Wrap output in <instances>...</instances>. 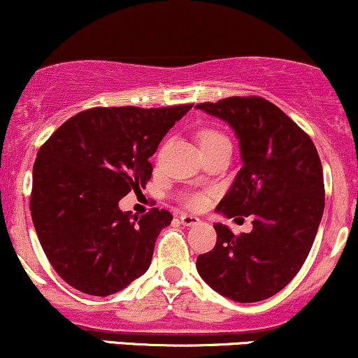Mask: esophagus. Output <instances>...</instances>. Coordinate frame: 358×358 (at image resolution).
I'll use <instances>...</instances> for the list:
<instances>
[{
	"label": "esophagus",
	"mask_w": 358,
	"mask_h": 358,
	"mask_svg": "<svg viewBox=\"0 0 358 358\" xmlns=\"http://www.w3.org/2000/svg\"><path fill=\"white\" fill-rule=\"evenodd\" d=\"M180 222H182L185 227H193V225H196V223H200V218L195 217V215L183 213V215H180Z\"/></svg>",
	"instance_id": "esophagus-1"
}]
</instances>
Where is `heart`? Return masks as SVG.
I'll use <instances>...</instances> for the list:
<instances>
[{
  "mask_svg": "<svg viewBox=\"0 0 358 358\" xmlns=\"http://www.w3.org/2000/svg\"><path fill=\"white\" fill-rule=\"evenodd\" d=\"M223 136L220 131L217 130H205L200 133V146L203 145H208V143H215V141L218 140H223ZM187 203L188 206H192V208H198V206H201L205 203V196L203 195H190L187 198Z\"/></svg>",
  "mask_w": 358,
  "mask_h": 358,
  "instance_id": "b5f03b06",
  "label": "heart"
}]
</instances>
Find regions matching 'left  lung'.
I'll list each match as a JSON object with an SVG mask.
<instances>
[{
    "mask_svg": "<svg viewBox=\"0 0 358 358\" xmlns=\"http://www.w3.org/2000/svg\"><path fill=\"white\" fill-rule=\"evenodd\" d=\"M238 138L242 168L215 212L253 218L236 236L215 223L217 243L198 255L196 270L215 292L240 303L260 302L285 288L307 260L325 208L322 163L310 136L260 96L200 103Z\"/></svg>",
    "mask_w": 358,
    "mask_h": 358,
    "instance_id": "1",
    "label": "left lung"
}]
</instances>
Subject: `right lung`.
Instances as JSON below:
<instances>
[{
    "instance_id": "obj_1",
    "label": "right lung",
    "mask_w": 358,
    "mask_h": 358,
    "mask_svg": "<svg viewBox=\"0 0 358 358\" xmlns=\"http://www.w3.org/2000/svg\"><path fill=\"white\" fill-rule=\"evenodd\" d=\"M192 105L92 108L64 122L36 155L29 210L50 264L68 285L106 296L152 264L155 242L173 220L166 210H120L145 188L150 157Z\"/></svg>"
}]
</instances>
